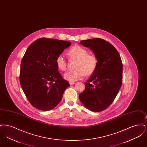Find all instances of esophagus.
<instances>
[{
	"instance_id": "esophagus-1",
	"label": "esophagus",
	"mask_w": 147,
	"mask_h": 147,
	"mask_svg": "<svg viewBox=\"0 0 147 147\" xmlns=\"http://www.w3.org/2000/svg\"><path fill=\"white\" fill-rule=\"evenodd\" d=\"M69 84H70V85H74V84H75V83H74V82H69Z\"/></svg>"
}]
</instances>
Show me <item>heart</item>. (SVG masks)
<instances>
[{
	"label": "heart",
	"mask_w": 147,
	"mask_h": 147,
	"mask_svg": "<svg viewBox=\"0 0 147 147\" xmlns=\"http://www.w3.org/2000/svg\"><path fill=\"white\" fill-rule=\"evenodd\" d=\"M70 59H76V70L69 71L64 74L65 79L74 82L84 78L85 75H91L96 70L98 65V59L92 54H88V51L79 45H75L67 52ZM57 68L61 70H65L67 62L64 56L60 55L56 58Z\"/></svg>",
	"instance_id": "obj_1"
}]
</instances>
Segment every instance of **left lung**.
I'll use <instances>...</instances> for the list:
<instances>
[{
    "label": "left lung",
    "mask_w": 147,
    "mask_h": 147,
    "mask_svg": "<svg viewBox=\"0 0 147 147\" xmlns=\"http://www.w3.org/2000/svg\"><path fill=\"white\" fill-rule=\"evenodd\" d=\"M98 59L97 68L85 82L84 91L79 97L89 110L100 112L111 105L122 83L123 65L118 51L111 43L100 38L81 41Z\"/></svg>",
    "instance_id": "left-lung-1"
}]
</instances>
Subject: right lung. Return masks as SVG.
I'll return each mask as SVG.
<instances>
[{"mask_svg":"<svg viewBox=\"0 0 147 147\" xmlns=\"http://www.w3.org/2000/svg\"><path fill=\"white\" fill-rule=\"evenodd\" d=\"M70 45L69 41L41 38L28 46L21 60L20 82L28 101L36 109H54L70 85L59 74L56 60Z\"/></svg>","mask_w":147,"mask_h":147,"instance_id":"1","label":"right lung"}]
</instances>
